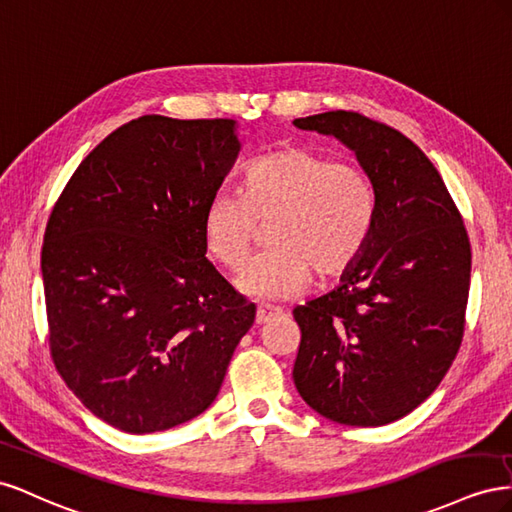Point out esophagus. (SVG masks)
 Here are the masks:
<instances>
[{"mask_svg":"<svg viewBox=\"0 0 512 512\" xmlns=\"http://www.w3.org/2000/svg\"><path fill=\"white\" fill-rule=\"evenodd\" d=\"M281 315V309H276V306H257V313H255V321L257 324H266L268 319Z\"/></svg>","mask_w":512,"mask_h":512,"instance_id":"34e87169","label":"esophagus"}]
</instances>
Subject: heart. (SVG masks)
I'll use <instances>...</instances> for the list:
<instances>
[{
    "label": "heart",
    "instance_id": "1",
    "mask_svg": "<svg viewBox=\"0 0 512 512\" xmlns=\"http://www.w3.org/2000/svg\"><path fill=\"white\" fill-rule=\"evenodd\" d=\"M375 221L373 186L358 165L309 148H285L246 167L242 193H216L203 212V242L218 264L238 270L257 231L270 223L266 253L236 279L240 294L287 300L311 276L334 279L352 268Z\"/></svg>",
    "mask_w": 512,
    "mask_h": 512
}]
</instances>
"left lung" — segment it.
Returning a JSON list of instances; mask_svg holds the SVG:
<instances>
[{"label": "left lung", "mask_w": 512, "mask_h": 512, "mask_svg": "<svg viewBox=\"0 0 512 512\" xmlns=\"http://www.w3.org/2000/svg\"><path fill=\"white\" fill-rule=\"evenodd\" d=\"M294 126L339 139L375 195V221L339 287L296 306L294 384L306 405L352 427L399 420L440 386L463 339L472 251L431 160L399 130L352 111Z\"/></svg>", "instance_id": "8db88e82"}]
</instances>
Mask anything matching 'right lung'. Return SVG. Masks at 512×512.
Instances as JSON below:
<instances>
[{
  "label": "right lung",
  "instance_id": "add662e5",
  "mask_svg": "<svg viewBox=\"0 0 512 512\" xmlns=\"http://www.w3.org/2000/svg\"><path fill=\"white\" fill-rule=\"evenodd\" d=\"M240 148L236 120L143 115L83 158L49 216L51 356L115 429L165 431L206 412L253 326L255 304L203 242V212Z\"/></svg>",
  "mask_w": 512,
  "mask_h": 512
}]
</instances>
